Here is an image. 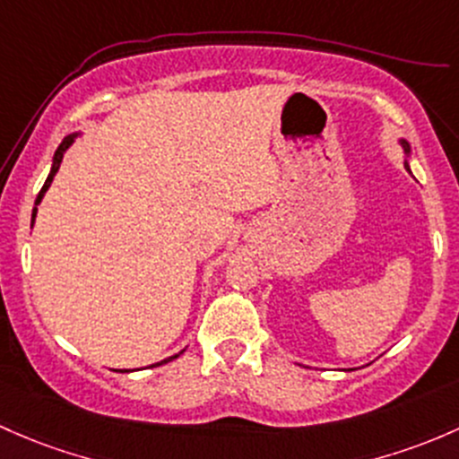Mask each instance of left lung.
I'll return each mask as SVG.
<instances>
[{
  "label": "left lung",
  "mask_w": 459,
  "mask_h": 459,
  "mask_svg": "<svg viewBox=\"0 0 459 459\" xmlns=\"http://www.w3.org/2000/svg\"><path fill=\"white\" fill-rule=\"evenodd\" d=\"M398 143L403 145V150H404V168H406V172H411V165H409V157H411V145H409V141H406V139H400Z\"/></svg>",
  "instance_id": "8db88e82"
}]
</instances>
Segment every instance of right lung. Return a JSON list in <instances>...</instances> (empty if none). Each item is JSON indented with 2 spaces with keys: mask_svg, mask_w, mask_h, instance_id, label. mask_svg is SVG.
I'll return each mask as SVG.
<instances>
[{
  "mask_svg": "<svg viewBox=\"0 0 459 459\" xmlns=\"http://www.w3.org/2000/svg\"><path fill=\"white\" fill-rule=\"evenodd\" d=\"M79 136H82V132H73V134H68L65 136L64 141H61L59 143V148H56V152H55V157H53V165H50V174H48V178H46V183H44V187H41V192L39 195H37V201H35V207H32V221H30V225H35V219H37V205H39L41 201H44V196H46V192H48V187H50V183H53V178H55V174L59 172V165H61V159H64V154L68 152L70 148H73V143H74V139H79ZM183 351H186V349H183ZM183 351H178V353H174V356H169V358H165V360H160V362H157V365H150V367H159V365H165V362H172L174 358H178L181 356Z\"/></svg>",
  "mask_w": 459,
  "mask_h": 459,
  "instance_id": "obj_1",
  "label": "right lung"
}]
</instances>
